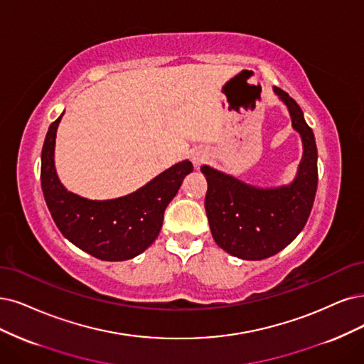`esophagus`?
I'll list each match as a JSON object with an SVG mask.
<instances>
[{
	"label": "esophagus",
	"mask_w": 364,
	"mask_h": 364,
	"mask_svg": "<svg viewBox=\"0 0 364 364\" xmlns=\"http://www.w3.org/2000/svg\"><path fill=\"white\" fill-rule=\"evenodd\" d=\"M205 159H207V156H205L204 153H200V151L193 153V156H192V160H193V164H195V165L203 164V161H204Z\"/></svg>",
	"instance_id": "34e87169"
}]
</instances>
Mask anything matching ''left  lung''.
<instances>
[{
    "instance_id": "left-lung-1",
    "label": "left lung",
    "mask_w": 364,
    "mask_h": 364,
    "mask_svg": "<svg viewBox=\"0 0 364 364\" xmlns=\"http://www.w3.org/2000/svg\"><path fill=\"white\" fill-rule=\"evenodd\" d=\"M300 134L303 156L288 184L261 187L203 165L208 189L205 211L214 241L240 259L259 261L285 249L304 228L318 186V151L312 129L289 94L273 87Z\"/></svg>"
}]
</instances>
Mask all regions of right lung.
Masks as SVG:
<instances>
[{
	"label": "right lung",
	"mask_w": 364,
	"mask_h": 364,
	"mask_svg": "<svg viewBox=\"0 0 364 364\" xmlns=\"http://www.w3.org/2000/svg\"><path fill=\"white\" fill-rule=\"evenodd\" d=\"M64 112L46 133L42 150V191L50 216L72 245L102 261H126L138 257L157 238L164 214L192 161L183 160L160 172L129 195L112 199H88L65 189L55 168L57 130Z\"/></svg>",
	"instance_id": "obj_1"
}]
</instances>
